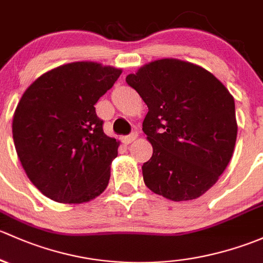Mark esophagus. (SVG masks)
I'll list each match as a JSON object with an SVG mask.
<instances>
[{
  "label": "esophagus",
  "mask_w": 263,
  "mask_h": 263,
  "mask_svg": "<svg viewBox=\"0 0 263 263\" xmlns=\"http://www.w3.org/2000/svg\"><path fill=\"white\" fill-rule=\"evenodd\" d=\"M137 133H132V134H129V135H126V137H124L123 138V142L125 143V144H129V143H132L133 140H135L137 139Z\"/></svg>",
  "instance_id": "obj_1"
}]
</instances>
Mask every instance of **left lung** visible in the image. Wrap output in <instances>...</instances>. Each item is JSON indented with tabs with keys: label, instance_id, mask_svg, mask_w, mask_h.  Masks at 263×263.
Instances as JSON below:
<instances>
[{
	"label": "left lung",
	"instance_id": "obj_1",
	"mask_svg": "<svg viewBox=\"0 0 263 263\" xmlns=\"http://www.w3.org/2000/svg\"><path fill=\"white\" fill-rule=\"evenodd\" d=\"M147 104L143 132L153 147L147 187L172 201L205 194L228 166L237 139L234 99L206 69L159 59L126 77Z\"/></svg>",
	"mask_w": 263,
	"mask_h": 263
}]
</instances>
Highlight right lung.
I'll use <instances>...</instances> for the list:
<instances>
[{"instance_id": "right-lung-1", "label": "right lung", "mask_w": 263, "mask_h": 263, "mask_svg": "<svg viewBox=\"0 0 263 263\" xmlns=\"http://www.w3.org/2000/svg\"><path fill=\"white\" fill-rule=\"evenodd\" d=\"M120 74L76 62L44 73L24 92L13 114V143L29 180L54 201L81 204L106 189L119 142L104 133L95 104Z\"/></svg>"}]
</instances>
